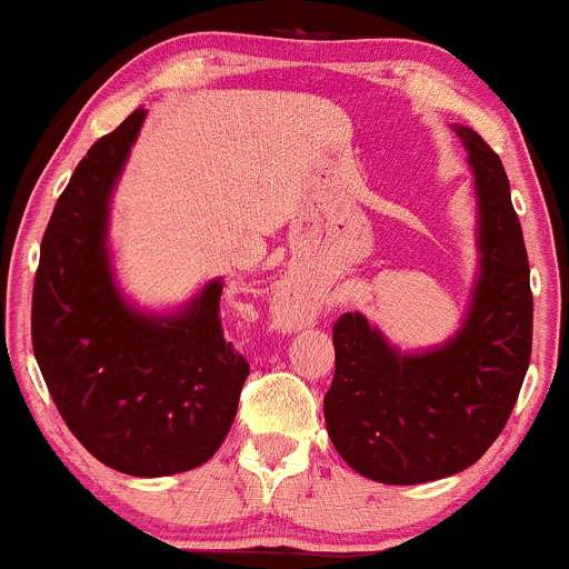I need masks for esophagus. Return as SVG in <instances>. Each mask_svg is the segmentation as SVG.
<instances>
[{
  "instance_id": "34e87169",
  "label": "esophagus",
  "mask_w": 569,
  "mask_h": 569,
  "mask_svg": "<svg viewBox=\"0 0 569 569\" xmlns=\"http://www.w3.org/2000/svg\"><path fill=\"white\" fill-rule=\"evenodd\" d=\"M271 313H273V322H277L279 330L284 332L303 330V327H309L313 322V309L309 306V300L300 298L298 292L292 290H287L277 298Z\"/></svg>"
}]
</instances>
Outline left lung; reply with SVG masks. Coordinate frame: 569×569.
Masks as SVG:
<instances>
[{
  "mask_svg": "<svg viewBox=\"0 0 569 569\" xmlns=\"http://www.w3.org/2000/svg\"><path fill=\"white\" fill-rule=\"evenodd\" d=\"M456 132L469 151L479 250L460 330L402 353L357 311L332 327L327 433L353 471L383 485L433 482L477 463L503 431L530 365V263L509 178L479 132Z\"/></svg>",
  "mask_w": 569,
  "mask_h": 569,
  "instance_id": "left-lung-1",
  "label": "left lung"
}]
</instances>
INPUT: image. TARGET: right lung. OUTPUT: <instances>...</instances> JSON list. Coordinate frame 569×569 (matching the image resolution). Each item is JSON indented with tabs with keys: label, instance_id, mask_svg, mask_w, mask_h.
I'll return each instance as SVG.
<instances>
[{
	"label": "right lung",
	"instance_id": "right-lung-1",
	"mask_svg": "<svg viewBox=\"0 0 569 569\" xmlns=\"http://www.w3.org/2000/svg\"><path fill=\"white\" fill-rule=\"evenodd\" d=\"M146 109L92 143L47 223L31 343L60 418L90 456L130 477H167L216 456L250 365L220 327L212 279L176 313L138 311L111 273L109 204Z\"/></svg>",
	"mask_w": 569,
	"mask_h": 569
}]
</instances>
